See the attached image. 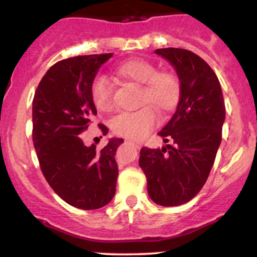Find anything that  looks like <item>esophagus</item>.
<instances>
[{
	"label": "esophagus",
	"instance_id": "1",
	"mask_svg": "<svg viewBox=\"0 0 257 257\" xmlns=\"http://www.w3.org/2000/svg\"><path fill=\"white\" fill-rule=\"evenodd\" d=\"M128 141H129V143H132L133 145H135V147H138V149H140V147H141V145L139 143H135V141H133V140H128Z\"/></svg>",
	"mask_w": 257,
	"mask_h": 257
}]
</instances>
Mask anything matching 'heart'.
Returning <instances> with one entry per match:
<instances>
[{
	"label": "heart",
	"instance_id": "heart-1",
	"mask_svg": "<svg viewBox=\"0 0 257 257\" xmlns=\"http://www.w3.org/2000/svg\"><path fill=\"white\" fill-rule=\"evenodd\" d=\"M119 77L141 85L140 105L137 111L122 112L111 120L114 134L134 140L146 138L157 124V113L173 110L179 102L181 87L175 73L158 70L157 66L145 59H129L116 69ZM90 96L94 106L101 112L113 108L112 84L105 76H98L90 84ZM150 104V106H147Z\"/></svg>",
	"mask_w": 257,
	"mask_h": 257
}]
</instances>
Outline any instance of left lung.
Here are the masks:
<instances>
[{"label":"left lung","mask_w":257,"mask_h":257,"mask_svg":"<svg viewBox=\"0 0 257 257\" xmlns=\"http://www.w3.org/2000/svg\"><path fill=\"white\" fill-rule=\"evenodd\" d=\"M155 53L174 66L181 93L175 113L158 133L173 145L143 147L139 166L150 198L158 205L176 206L190 202L204 186L221 144L226 108L219 79L202 58L181 48Z\"/></svg>","instance_id":"left-lung-1"}]
</instances>
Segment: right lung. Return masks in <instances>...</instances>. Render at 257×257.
<instances>
[{"instance_id": "obj_1", "label": "right lung", "mask_w": 257, "mask_h": 257, "mask_svg": "<svg viewBox=\"0 0 257 257\" xmlns=\"http://www.w3.org/2000/svg\"><path fill=\"white\" fill-rule=\"evenodd\" d=\"M112 57L78 55L54 64L41 79L32 101V141L41 170L54 192L67 204L84 210L105 206L116 193V156L122 139L104 149L85 146L81 134L96 108L90 84L99 67ZM102 134L107 133L99 124Z\"/></svg>"}]
</instances>
